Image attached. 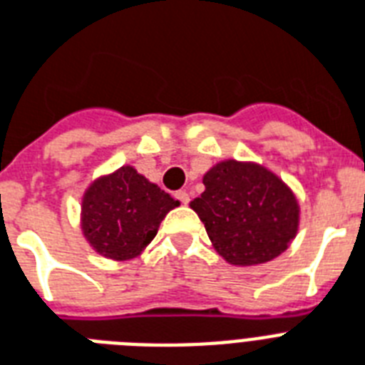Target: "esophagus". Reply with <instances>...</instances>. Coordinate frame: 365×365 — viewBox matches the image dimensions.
<instances>
[{
    "mask_svg": "<svg viewBox=\"0 0 365 365\" xmlns=\"http://www.w3.org/2000/svg\"><path fill=\"white\" fill-rule=\"evenodd\" d=\"M174 197H176V199L180 200L182 205H187V202H189V193H187V191H183V189L176 191V193H174Z\"/></svg>",
    "mask_w": 365,
    "mask_h": 365,
    "instance_id": "34e87169",
    "label": "esophagus"
}]
</instances>
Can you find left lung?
<instances>
[{
    "mask_svg": "<svg viewBox=\"0 0 365 365\" xmlns=\"http://www.w3.org/2000/svg\"><path fill=\"white\" fill-rule=\"evenodd\" d=\"M205 193L191 202L214 248L231 265H259L288 248L299 225L289 187L254 163L223 160L202 178Z\"/></svg>",
    "mask_w": 365,
    "mask_h": 365,
    "instance_id": "8db88e82",
    "label": "left lung"
}]
</instances>
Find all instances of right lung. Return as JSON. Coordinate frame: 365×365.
<instances>
[{
    "label": "right lung",
    "instance_id": "obj_1",
    "mask_svg": "<svg viewBox=\"0 0 365 365\" xmlns=\"http://www.w3.org/2000/svg\"><path fill=\"white\" fill-rule=\"evenodd\" d=\"M178 205L132 166H123L87 189L83 233L98 254L117 261L132 259L155 239L160 222Z\"/></svg>",
    "mask_w": 365,
    "mask_h": 365
}]
</instances>
